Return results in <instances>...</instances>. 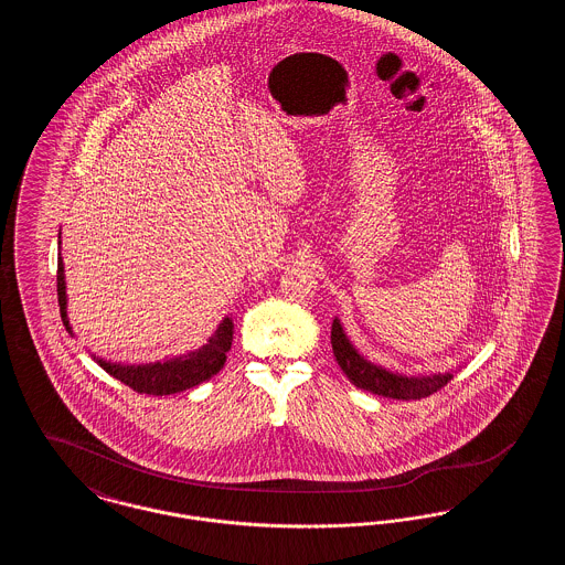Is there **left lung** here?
<instances>
[{"label":"left lung","instance_id":"1","mask_svg":"<svg viewBox=\"0 0 565 565\" xmlns=\"http://www.w3.org/2000/svg\"><path fill=\"white\" fill-rule=\"evenodd\" d=\"M330 343L334 358L339 362V366L343 369V373L348 375L351 383L360 390H366L376 396H385V398H396V401H422L428 398L434 392H438L440 387H445L454 375L445 373V375L430 376H404L387 373L383 369H379L375 364L366 362L358 351L353 350L343 328L339 320L332 322L330 330Z\"/></svg>","mask_w":565,"mask_h":565}]
</instances>
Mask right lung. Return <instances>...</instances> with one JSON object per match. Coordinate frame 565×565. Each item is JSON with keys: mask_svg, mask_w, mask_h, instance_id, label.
<instances>
[{"mask_svg": "<svg viewBox=\"0 0 565 565\" xmlns=\"http://www.w3.org/2000/svg\"><path fill=\"white\" fill-rule=\"evenodd\" d=\"M56 296L61 307V320L70 330L67 311H65V277H63L61 256L56 263ZM231 343H233V322L226 318L212 334L207 345H203L201 350L190 351L164 362L143 364V366H122V364H109L104 360H99V364L104 366V371H108L109 375L129 385L137 394L169 396V394H178L194 387L203 381H210L215 373H220L226 362V351L231 350Z\"/></svg>", "mask_w": 565, "mask_h": 565, "instance_id": "right-lung-1", "label": "right lung"}]
</instances>
